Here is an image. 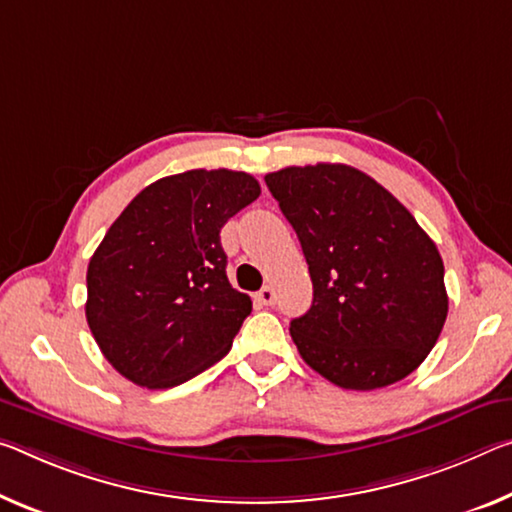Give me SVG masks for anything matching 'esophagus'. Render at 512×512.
<instances>
[{"label":"esophagus","instance_id":"34e87169","mask_svg":"<svg viewBox=\"0 0 512 512\" xmlns=\"http://www.w3.org/2000/svg\"><path fill=\"white\" fill-rule=\"evenodd\" d=\"M257 303L259 305H266V307H271V305H275V291H273V287H262L257 291Z\"/></svg>","mask_w":512,"mask_h":512}]
</instances>
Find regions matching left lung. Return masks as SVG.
<instances>
[{
	"instance_id": "1",
	"label": "left lung",
	"mask_w": 512,
	"mask_h": 512,
	"mask_svg": "<svg viewBox=\"0 0 512 512\" xmlns=\"http://www.w3.org/2000/svg\"><path fill=\"white\" fill-rule=\"evenodd\" d=\"M264 182L298 234L314 287L312 307L289 326L300 358L358 392L410 376L449 312L433 239L358 168L289 166Z\"/></svg>"
}]
</instances>
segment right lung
I'll return each mask as SVG.
<instances>
[{
  "label": "right lung",
  "instance_id": "1",
  "mask_svg": "<svg viewBox=\"0 0 512 512\" xmlns=\"http://www.w3.org/2000/svg\"><path fill=\"white\" fill-rule=\"evenodd\" d=\"M259 193L248 173L186 170L113 221L88 262L86 321L120 376L166 389L225 358L253 300L227 280L221 227Z\"/></svg>",
  "mask_w": 512,
  "mask_h": 512
}]
</instances>
